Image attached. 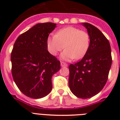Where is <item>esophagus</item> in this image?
<instances>
[{"mask_svg": "<svg viewBox=\"0 0 120 120\" xmlns=\"http://www.w3.org/2000/svg\"><path fill=\"white\" fill-rule=\"evenodd\" d=\"M60 65H61V67H68L67 64H65V63H64V62H61V63H60Z\"/></svg>", "mask_w": 120, "mask_h": 120, "instance_id": "34e87169", "label": "esophagus"}]
</instances>
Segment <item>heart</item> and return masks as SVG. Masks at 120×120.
Wrapping results in <instances>:
<instances>
[{"label":"heart","instance_id":"1","mask_svg":"<svg viewBox=\"0 0 120 120\" xmlns=\"http://www.w3.org/2000/svg\"><path fill=\"white\" fill-rule=\"evenodd\" d=\"M90 45L89 35L77 27L68 26L60 29L56 35H50L47 39V49L53 56L65 47L61 55L64 60L83 58Z\"/></svg>","mask_w":120,"mask_h":120}]
</instances>
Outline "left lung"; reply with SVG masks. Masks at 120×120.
<instances>
[{
	"mask_svg": "<svg viewBox=\"0 0 120 120\" xmlns=\"http://www.w3.org/2000/svg\"><path fill=\"white\" fill-rule=\"evenodd\" d=\"M87 29L90 45L83 58L69 66V88L78 98L86 99L101 91L108 80L112 58L109 41L98 29L82 23Z\"/></svg>",
	"mask_w": 120,
	"mask_h": 120,
	"instance_id": "8db88e82",
	"label": "left lung"
}]
</instances>
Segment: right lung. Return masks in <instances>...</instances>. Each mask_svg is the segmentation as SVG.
Here are the masks:
<instances>
[{
  "instance_id": "1",
  "label": "right lung",
  "mask_w": 120,
  "mask_h": 120,
  "mask_svg": "<svg viewBox=\"0 0 120 120\" xmlns=\"http://www.w3.org/2000/svg\"><path fill=\"white\" fill-rule=\"evenodd\" d=\"M52 22L37 23L20 35L11 53L12 74L19 89L32 98L45 97L52 89V77L60 62L48 51L47 39L56 27Z\"/></svg>"
}]
</instances>
